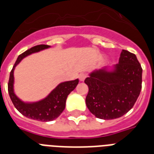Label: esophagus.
Segmentation results:
<instances>
[{"mask_svg":"<svg viewBox=\"0 0 154 154\" xmlns=\"http://www.w3.org/2000/svg\"><path fill=\"white\" fill-rule=\"evenodd\" d=\"M86 74L85 73H81V74L79 75V79L81 82H84L85 80V78H86Z\"/></svg>","mask_w":154,"mask_h":154,"instance_id":"obj_1","label":"esophagus"}]
</instances>
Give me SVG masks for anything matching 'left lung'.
<instances>
[{
	"instance_id": "8db88e82",
	"label": "left lung",
	"mask_w": 154,
	"mask_h": 154,
	"mask_svg": "<svg viewBox=\"0 0 154 154\" xmlns=\"http://www.w3.org/2000/svg\"><path fill=\"white\" fill-rule=\"evenodd\" d=\"M141 82L142 69L136 55L123 49L118 64L94 69L85 80L89 87L87 107L100 119L122 117L136 102Z\"/></svg>"
}]
</instances>
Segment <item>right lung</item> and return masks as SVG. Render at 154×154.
<instances>
[{
    "label": "right lung",
    "mask_w": 154,
    "mask_h": 154,
    "mask_svg": "<svg viewBox=\"0 0 154 154\" xmlns=\"http://www.w3.org/2000/svg\"><path fill=\"white\" fill-rule=\"evenodd\" d=\"M50 47V45H39L20 54L11 71L8 85V94L16 109L25 117L41 122H50L57 119L60 116L65 109L68 95L77 87L79 82L78 79L61 82L45 98L33 102L22 101L16 95L14 92V69L16 66L28 56L49 49Z\"/></svg>",
    "instance_id": "obj_1"
}]
</instances>
